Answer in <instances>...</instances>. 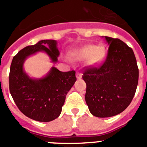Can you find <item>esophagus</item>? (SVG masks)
<instances>
[{
  "instance_id": "34e87169",
  "label": "esophagus",
  "mask_w": 147,
  "mask_h": 147,
  "mask_svg": "<svg viewBox=\"0 0 147 147\" xmlns=\"http://www.w3.org/2000/svg\"><path fill=\"white\" fill-rule=\"evenodd\" d=\"M76 78H77V79H81V78H82V74H81V73H80V72H76Z\"/></svg>"
}]
</instances>
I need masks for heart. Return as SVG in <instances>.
Here are the masks:
<instances>
[{
    "instance_id": "b5f03b06",
    "label": "heart",
    "mask_w": 147,
    "mask_h": 147,
    "mask_svg": "<svg viewBox=\"0 0 147 147\" xmlns=\"http://www.w3.org/2000/svg\"><path fill=\"white\" fill-rule=\"evenodd\" d=\"M105 50L102 46L95 45H87L78 50L76 57L78 59H85L90 57V61L93 64L99 63L103 59Z\"/></svg>"
}]
</instances>
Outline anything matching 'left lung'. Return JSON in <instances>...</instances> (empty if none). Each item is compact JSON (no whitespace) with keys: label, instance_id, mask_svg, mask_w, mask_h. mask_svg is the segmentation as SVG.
Returning a JSON list of instances; mask_svg holds the SVG:
<instances>
[{"label":"left lung","instance_id":"8db88e82","mask_svg":"<svg viewBox=\"0 0 147 147\" xmlns=\"http://www.w3.org/2000/svg\"><path fill=\"white\" fill-rule=\"evenodd\" d=\"M107 58L98 67H88L82 79L87 85L85 102L96 117L107 118L123 112L136 93L138 67L134 52L119 39L105 37Z\"/></svg>","mask_w":147,"mask_h":147}]
</instances>
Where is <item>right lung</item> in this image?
Masks as SVG:
<instances>
[{"instance_id": "right-lung-1", "label": "right lung", "mask_w": 147, "mask_h": 147, "mask_svg": "<svg viewBox=\"0 0 147 147\" xmlns=\"http://www.w3.org/2000/svg\"><path fill=\"white\" fill-rule=\"evenodd\" d=\"M57 45L54 40H42L26 46L13 57L10 67L9 91L14 102L24 115L38 121L59 117L66 95L76 81V72H62L52 67L44 77L33 79L25 72L23 64L29 56L40 51L56 63L59 55Z\"/></svg>"}]
</instances>
